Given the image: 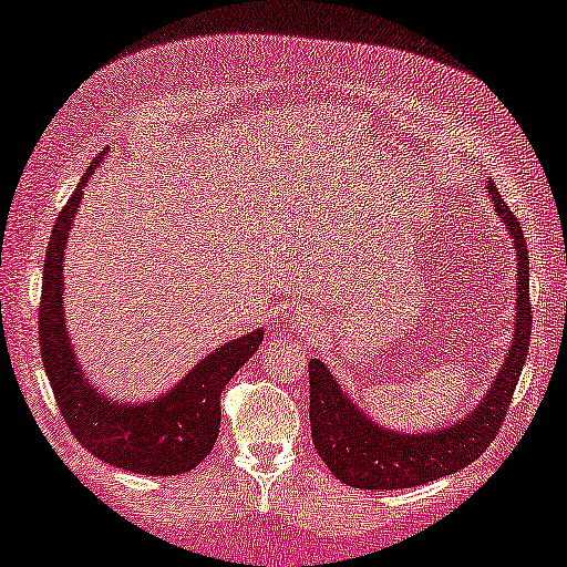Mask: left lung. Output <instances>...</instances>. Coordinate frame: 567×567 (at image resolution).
Masks as SVG:
<instances>
[{
	"mask_svg": "<svg viewBox=\"0 0 567 567\" xmlns=\"http://www.w3.org/2000/svg\"><path fill=\"white\" fill-rule=\"evenodd\" d=\"M495 200L498 216L506 221L518 252V315L511 351L503 355V369L487 392V398L462 423L439 433L384 431L355 410L343 398L340 386L322 361H309V423L317 454L328 464L340 483L361 491H394L413 487L431 480L454 475L477 460L493 444L503 429L514 390L529 353L532 301H529V250L524 229L495 185L487 190Z\"/></svg>",
	"mask_w": 567,
	"mask_h": 567,
	"instance_id": "obj_1",
	"label": "left lung"
}]
</instances>
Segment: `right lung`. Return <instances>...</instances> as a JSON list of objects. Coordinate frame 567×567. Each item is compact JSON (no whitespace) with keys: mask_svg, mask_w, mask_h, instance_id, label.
<instances>
[{"mask_svg":"<svg viewBox=\"0 0 567 567\" xmlns=\"http://www.w3.org/2000/svg\"><path fill=\"white\" fill-rule=\"evenodd\" d=\"M100 159L103 154L87 167L74 196L66 200L53 224L49 250H45L41 307H38L41 359L69 431L90 454L136 475H183L198 467L219 439L221 392L229 379L245 367V361L258 351L262 330L214 351L154 405H115L84 382L66 336L61 284H64L66 235L72 229L82 188Z\"/></svg>","mask_w":567,"mask_h":567,"instance_id":"obj_1","label":"right lung"}]
</instances>
